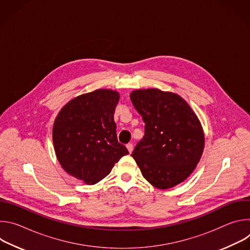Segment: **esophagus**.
I'll list each match as a JSON object with an SVG mask.
<instances>
[{
  "label": "esophagus",
  "instance_id": "obj_1",
  "mask_svg": "<svg viewBox=\"0 0 250 250\" xmlns=\"http://www.w3.org/2000/svg\"><path fill=\"white\" fill-rule=\"evenodd\" d=\"M126 148H127L128 152H129V153H131V152H132V150H133V146H132L131 144H128V145H126Z\"/></svg>",
  "mask_w": 250,
  "mask_h": 250
}]
</instances>
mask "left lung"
I'll list each match as a JSON object with an SVG mask.
<instances>
[{
	"label": "left lung",
	"instance_id": "8db88e82",
	"mask_svg": "<svg viewBox=\"0 0 250 250\" xmlns=\"http://www.w3.org/2000/svg\"><path fill=\"white\" fill-rule=\"evenodd\" d=\"M130 100L146 123V133L131 154L142 176L166 190L184 182L200 162L205 134L200 120L178 94L137 89Z\"/></svg>",
	"mask_w": 250,
	"mask_h": 250
}]
</instances>
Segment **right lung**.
I'll return each instance as SVG.
<instances>
[{
	"instance_id": "obj_1",
	"label": "right lung",
	"mask_w": 250,
	"mask_h": 250,
	"mask_svg": "<svg viewBox=\"0 0 250 250\" xmlns=\"http://www.w3.org/2000/svg\"><path fill=\"white\" fill-rule=\"evenodd\" d=\"M119 100L116 90L98 89L70 100L54 121L52 139L59 164L87 185L100 182L128 154L117 137L114 114Z\"/></svg>"
}]
</instances>
